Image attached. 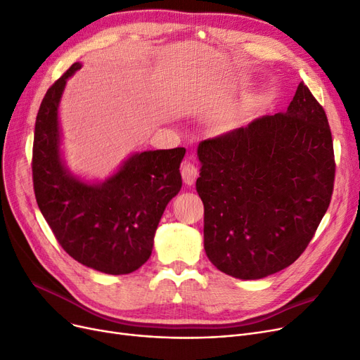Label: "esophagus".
I'll return each mask as SVG.
<instances>
[{
  "instance_id": "esophagus-1",
  "label": "esophagus",
  "mask_w": 360,
  "mask_h": 360,
  "mask_svg": "<svg viewBox=\"0 0 360 360\" xmlns=\"http://www.w3.org/2000/svg\"><path fill=\"white\" fill-rule=\"evenodd\" d=\"M181 175L185 184L193 185L198 176V169L191 162H184V165L181 166Z\"/></svg>"
}]
</instances>
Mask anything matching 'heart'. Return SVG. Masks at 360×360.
I'll use <instances>...</instances> for the list:
<instances>
[{
	"label": "heart",
	"mask_w": 360,
	"mask_h": 360,
	"mask_svg": "<svg viewBox=\"0 0 360 360\" xmlns=\"http://www.w3.org/2000/svg\"><path fill=\"white\" fill-rule=\"evenodd\" d=\"M234 126V122H229V123H225V126H224V129H231Z\"/></svg>",
	"instance_id": "heart-1"
}]
</instances>
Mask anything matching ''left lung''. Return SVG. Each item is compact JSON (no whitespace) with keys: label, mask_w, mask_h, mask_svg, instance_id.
Returning a JSON list of instances; mask_svg holds the SVG:
<instances>
[{"label":"left lung","mask_w":360,"mask_h":360,"mask_svg":"<svg viewBox=\"0 0 360 360\" xmlns=\"http://www.w3.org/2000/svg\"><path fill=\"white\" fill-rule=\"evenodd\" d=\"M198 154L195 190L210 262L243 281L295 262L326 214L335 179L328 117L310 89L301 82L286 112L206 139Z\"/></svg>","instance_id":"1"}]
</instances>
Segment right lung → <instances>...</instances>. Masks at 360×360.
<instances>
[{"mask_svg":"<svg viewBox=\"0 0 360 360\" xmlns=\"http://www.w3.org/2000/svg\"><path fill=\"white\" fill-rule=\"evenodd\" d=\"M79 63L53 83L35 120L32 182L39 210L63 250L106 274H129L150 258L154 234L182 178L184 148L131 155L114 176L86 184L71 176L59 154L58 108Z\"/></svg>","mask_w":360,"mask_h":360,"instance_id":"obj_1","label":"right lung"}]
</instances>
